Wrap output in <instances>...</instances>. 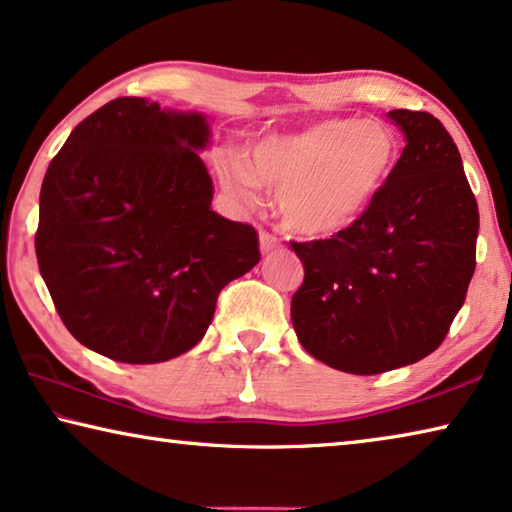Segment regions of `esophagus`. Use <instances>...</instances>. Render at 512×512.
Listing matches in <instances>:
<instances>
[{
    "label": "esophagus",
    "mask_w": 512,
    "mask_h": 512,
    "mask_svg": "<svg viewBox=\"0 0 512 512\" xmlns=\"http://www.w3.org/2000/svg\"><path fill=\"white\" fill-rule=\"evenodd\" d=\"M278 248H282V241L275 237V234H271V232L259 234V250H262L264 255H269V253H273V250H278Z\"/></svg>",
    "instance_id": "34e87169"
}]
</instances>
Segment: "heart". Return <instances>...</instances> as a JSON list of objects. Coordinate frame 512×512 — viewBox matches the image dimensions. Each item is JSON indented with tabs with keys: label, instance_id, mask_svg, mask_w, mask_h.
I'll return each mask as SVG.
<instances>
[{
	"label": "heart",
	"instance_id": "obj_1",
	"mask_svg": "<svg viewBox=\"0 0 512 512\" xmlns=\"http://www.w3.org/2000/svg\"><path fill=\"white\" fill-rule=\"evenodd\" d=\"M401 159L394 129L360 118H326L253 143L248 164L221 154V189L241 207H255L262 189L278 196L280 218L307 239L351 232L371 214Z\"/></svg>",
	"mask_w": 512,
	"mask_h": 512
}]
</instances>
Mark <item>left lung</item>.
<instances>
[{"mask_svg":"<svg viewBox=\"0 0 512 512\" xmlns=\"http://www.w3.org/2000/svg\"><path fill=\"white\" fill-rule=\"evenodd\" d=\"M405 134L392 182L342 237L296 243L298 342L328 367L373 376L444 342L476 269L478 205L456 143L426 111L387 113Z\"/></svg>","mask_w":512,"mask_h":512,"instance_id":"1","label":"left lung"}]
</instances>
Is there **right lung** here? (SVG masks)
I'll use <instances>...</instances> for the list:
<instances>
[{
    "instance_id": "obj_1",
    "label": "right lung",
    "mask_w": 512,
    "mask_h": 512,
    "mask_svg": "<svg viewBox=\"0 0 512 512\" xmlns=\"http://www.w3.org/2000/svg\"><path fill=\"white\" fill-rule=\"evenodd\" d=\"M196 111L118 97L72 129L40 186L36 257L56 312L127 364L196 346L221 289L259 262L255 227L212 209Z\"/></svg>"
}]
</instances>
